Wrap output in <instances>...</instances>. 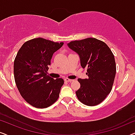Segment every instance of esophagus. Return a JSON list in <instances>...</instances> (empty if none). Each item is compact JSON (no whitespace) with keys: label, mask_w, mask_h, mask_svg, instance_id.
Masks as SVG:
<instances>
[{"label":"esophagus","mask_w":135,"mask_h":135,"mask_svg":"<svg viewBox=\"0 0 135 135\" xmlns=\"http://www.w3.org/2000/svg\"><path fill=\"white\" fill-rule=\"evenodd\" d=\"M64 80L66 81V82H73V80H72V79H69L68 78H66L64 79Z\"/></svg>","instance_id":"obj_1"}]
</instances>
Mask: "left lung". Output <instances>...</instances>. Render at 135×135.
I'll use <instances>...</instances> for the list:
<instances>
[{
  "mask_svg": "<svg viewBox=\"0 0 135 135\" xmlns=\"http://www.w3.org/2000/svg\"><path fill=\"white\" fill-rule=\"evenodd\" d=\"M79 55L80 65L87 69L88 79H79L77 98L89 106L99 104L111 91L116 73L115 58L109 47L95 38H86L68 44Z\"/></svg>",
  "mask_w": 135,
  "mask_h": 135,
  "instance_id": "obj_1",
  "label": "left lung"
}]
</instances>
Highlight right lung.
<instances>
[{"label": "right lung", "instance_id": "right-lung-1", "mask_svg": "<svg viewBox=\"0 0 135 135\" xmlns=\"http://www.w3.org/2000/svg\"><path fill=\"white\" fill-rule=\"evenodd\" d=\"M63 42H54L43 38L26 42L14 61V77L21 97L31 106L46 108L56 102L64 80L47 75L48 66L55 51Z\"/></svg>", "mask_w": 135, "mask_h": 135}]
</instances>
